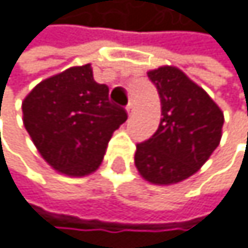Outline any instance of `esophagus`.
I'll list each match as a JSON object with an SVG mask.
<instances>
[{"label":"esophagus","instance_id":"34e87169","mask_svg":"<svg viewBox=\"0 0 248 248\" xmlns=\"http://www.w3.org/2000/svg\"><path fill=\"white\" fill-rule=\"evenodd\" d=\"M126 111H128V115L131 117V115H133V114H134V111H136V105H134L133 102H131V103L126 106Z\"/></svg>","mask_w":248,"mask_h":248}]
</instances>
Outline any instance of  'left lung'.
<instances>
[{"instance_id":"obj_1","label":"left lung","mask_w":248,"mask_h":248,"mask_svg":"<svg viewBox=\"0 0 248 248\" xmlns=\"http://www.w3.org/2000/svg\"><path fill=\"white\" fill-rule=\"evenodd\" d=\"M148 77L157 88L162 119L153 137L137 143L134 162L145 181L177 184L196 173L217 148L224 112L174 66L157 67Z\"/></svg>"}]
</instances>
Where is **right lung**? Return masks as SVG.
Instances as JSON below:
<instances>
[{"label":"right lung","mask_w":248,"mask_h":248,"mask_svg":"<svg viewBox=\"0 0 248 248\" xmlns=\"http://www.w3.org/2000/svg\"><path fill=\"white\" fill-rule=\"evenodd\" d=\"M128 114L109 102V88L94 80L91 64L43 80L23 102V122L49 165L66 176L100 167L112 133Z\"/></svg>","instance_id":"obj_1"}]
</instances>
